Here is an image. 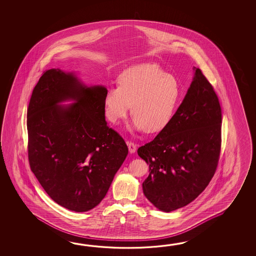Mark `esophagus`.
Here are the masks:
<instances>
[{
  "mask_svg": "<svg viewBox=\"0 0 256 256\" xmlns=\"http://www.w3.org/2000/svg\"><path fill=\"white\" fill-rule=\"evenodd\" d=\"M127 146H128V148H129V152H130V154L136 152V144L134 142H127Z\"/></svg>",
  "mask_w": 256,
  "mask_h": 256,
  "instance_id": "esophagus-1",
  "label": "esophagus"
}]
</instances>
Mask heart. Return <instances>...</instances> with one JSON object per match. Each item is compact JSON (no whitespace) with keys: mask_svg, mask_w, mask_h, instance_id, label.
Here are the masks:
<instances>
[{"mask_svg":"<svg viewBox=\"0 0 256 256\" xmlns=\"http://www.w3.org/2000/svg\"><path fill=\"white\" fill-rule=\"evenodd\" d=\"M180 88L174 76L156 64L146 63L124 71L119 87H110L104 97L106 118L117 124L126 118L132 105L130 130L158 132L172 120L180 100Z\"/></svg>","mask_w":256,"mask_h":256,"instance_id":"heart-1","label":"heart"}]
</instances>
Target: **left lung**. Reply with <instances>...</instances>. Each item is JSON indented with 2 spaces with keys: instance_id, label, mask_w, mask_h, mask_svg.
<instances>
[{
  "instance_id": "8db88e82",
  "label": "left lung",
  "mask_w": 256,
  "mask_h": 256,
  "mask_svg": "<svg viewBox=\"0 0 256 256\" xmlns=\"http://www.w3.org/2000/svg\"><path fill=\"white\" fill-rule=\"evenodd\" d=\"M222 144V109L200 68L173 118L152 142L139 147L149 164L142 182L147 200L170 212L193 202L215 174Z\"/></svg>"
}]
</instances>
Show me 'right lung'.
Instances as JSON below:
<instances>
[{
    "instance_id": "add662e5",
    "label": "right lung",
    "mask_w": 256,
    "mask_h": 256,
    "mask_svg": "<svg viewBox=\"0 0 256 256\" xmlns=\"http://www.w3.org/2000/svg\"><path fill=\"white\" fill-rule=\"evenodd\" d=\"M107 88L88 87L73 72L44 71L28 110L30 168L54 202L85 212L106 196L128 147L105 120ZM72 101L70 104H60Z\"/></svg>"
}]
</instances>
